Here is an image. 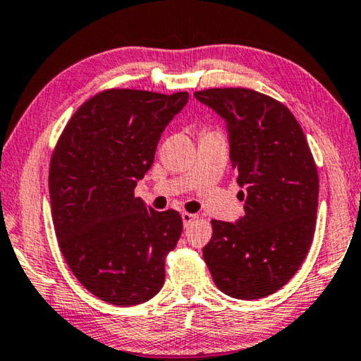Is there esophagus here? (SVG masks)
Here are the masks:
<instances>
[{
	"mask_svg": "<svg viewBox=\"0 0 361 361\" xmlns=\"http://www.w3.org/2000/svg\"><path fill=\"white\" fill-rule=\"evenodd\" d=\"M197 219V215L195 214H190V212H182V222H184V226H189Z\"/></svg>",
	"mask_w": 361,
	"mask_h": 361,
	"instance_id": "obj_1",
	"label": "esophagus"
}]
</instances>
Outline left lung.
Returning <instances> with one entry per match:
<instances>
[{
  "label": "left lung",
  "mask_w": 361,
  "mask_h": 361,
  "mask_svg": "<svg viewBox=\"0 0 361 361\" xmlns=\"http://www.w3.org/2000/svg\"><path fill=\"white\" fill-rule=\"evenodd\" d=\"M227 123L245 215L212 221L202 255L219 290L238 300L277 292L300 269L317 224L318 171L305 134L282 102L247 87L195 91ZM242 199H243V192Z\"/></svg>",
  "instance_id": "8db88e82"
}]
</instances>
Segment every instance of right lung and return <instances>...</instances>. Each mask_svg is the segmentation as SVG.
I'll use <instances>...</instances> for the list:
<instances>
[{
    "label": "right lung",
    "mask_w": 361,
    "mask_h": 361,
    "mask_svg": "<svg viewBox=\"0 0 361 361\" xmlns=\"http://www.w3.org/2000/svg\"><path fill=\"white\" fill-rule=\"evenodd\" d=\"M187 99L185 91L104 89L78 107L54 146L48 182L61 254L79 283L111 305H139L164 285L182 217L147 209L134 189Z\"/></svg>",
    "instance_id": "right-lung-1"
}]
</instances>
